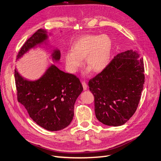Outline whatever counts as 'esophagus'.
Segmentation results:
<instances>
[{"mask_svg": "<svg viewBox=\"0 0 161 161\" xmlns=\"http://www.w3.org/2000/svg\"><path fill=\"white\" fill-rule=\"evenodd\" d=\"M82 86H83V88H84V90L85 91V90L87 89V85L85 81H82Z\"/></svg>", "mask_w": 161, "mask_h": 161, "instance_id": "obj_1", "label": "esophagus"}]
</instances>
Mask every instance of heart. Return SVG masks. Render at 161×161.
<instances>
[{
  "mask_svg": "<svg viewBox=\"0 0 161 161\" xmlns=\"http://www.w3.org/2000/svg\"><path fill=\"white\" fill-rule=\"evenodd\" d=\"M112 49V38L106 34L82 36L74 42L72 50L65 53L67 68L70 73H76L85 58L86 65L94 72H101L110 63Z\"/></svg>",
  "mask_w": 161,
  "mask_h": 161,
  "instance_id": "b5f03b06",
  "label": "heart"
}]
</instances>
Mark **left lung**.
Returning a JSON list of instances; mask_svg holds the SVG:
<instances>
[{"label": "left lung", "instance_id": "left-lung-1", "mask_svg": "<svg viewBox=\"0 0 161 161\" xmlns=\"http://www.w3.org/2000/svg\"><path fill=\"white\" fill-rule=\"evenodd\" d=\"M143 59L137 51L118 53L88 82L96 117L103 124L124 125L136 112L145 82Z\"/></svg>", "mask_w": 161, "mask_h": 161}]
</instances>
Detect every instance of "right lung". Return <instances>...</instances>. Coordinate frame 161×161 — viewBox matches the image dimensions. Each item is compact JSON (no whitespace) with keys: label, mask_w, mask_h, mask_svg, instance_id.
Here are the masks:
<instances>
[{"label":"right lung","mask_w":161,"mask_h":161,"mask_svg":"<svg viewBox=\"0 0 161 161\" xmlns=\"http://www.w3.org/2000/svg\"><path fill=\"white\" fill-rule=\"evenodd\" d=\"M48 39L46 30H38L25 42L17 55L20 59L37 45ZM53 61L60 59L61 53L54 49ZM18 102L26 109L30 117L47 130L55 131L67 127L74 116V105L83 87L79 78L51 65L36 80L25 79L14 70Z\"/></svg>","instance_id":"right-lung-1"}]
</instances>
